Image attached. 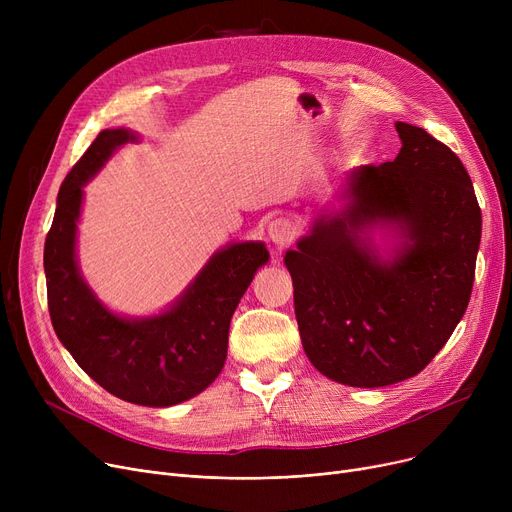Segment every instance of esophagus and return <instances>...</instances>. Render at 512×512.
Here are the masks:
<instances>
[{
	"label": "esophagus",
	"mask_w": 512,
	"mask_h": 512,
	"mask_svg": "<svg viewBox=\"0 0 512 512\" xmlns=\"http://www.w3.org/2000/svg\"><path fill=\"white\" fill-rule=\"evenodd\" d=\"M267 236H270L274 245L286 247L288 242L294 238V226L288 220L278 218V220L270 222V226H267Z\"/></svg>",
	"instance_id": "esophagus-1"
}]
</instances>
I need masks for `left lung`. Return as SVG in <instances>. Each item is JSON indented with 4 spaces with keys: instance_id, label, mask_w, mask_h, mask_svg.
Segmentation results:
<instances>
[{
    "instance_id": "8db88e82",
    "label": "left lung",
    "mask_w": 512,
    "mask_h": 512,
    "mask_svg": "<svg viewBox=\"0 0 512 512\" xmlns=\"http://www.w3.org/2000/svg\"><path fill=\"white\" fill-rule=\"evenodd\" d=\"M394 126V161L348 172L342 207L284 255L305 355L353 388L409 380L440 353L467 311L481 240L461 159L419 126Z\"/></svg>"
}]
</instances>
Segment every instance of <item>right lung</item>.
I'll return each instance as SVG.
<instances>
[{"label":"right lung","mask_w":512,"mask_h":512,"mask_svg":"<svg viewBox=\"0 0 512 512\" xmlns=\"http://www.w3.org/2000/svg\"><path fill=\"white\" fill-rule=\"evenodd\" d=\"M130 128H105L60 186L43 267L53 330L87 375L110 394L143 407H172L201 394L228 355L230 319L270 253L261 240L230 242L164 311L128 317L99 301L80 274L76 234L83 186L122 145Z\"/></svg>","instance_id":"1"}]
</instances>
